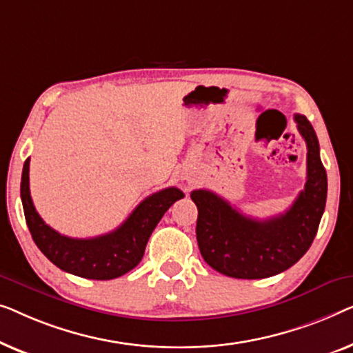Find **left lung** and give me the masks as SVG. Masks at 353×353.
<instances>
[{"instance_id":"obj_1","label":"left lung","mask_w":353,"mask_h":353,"mask_svg":"<svg viewBox=\"0 0 353 353\" xmlns=\"http://www.w3.org/2000/svg\"><path fill=\"white\" fill-rule=\"evenodd\" d=\"M307 143V182L290 210L257 221L241 214L214 192L193 190L198 208L196 241L206 264L222 275L245 280L274 276L294 265L309 250L323 216L327 179L310 121L296 115Z\"/></svg>"}]
</instances>
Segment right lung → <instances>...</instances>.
Returning <instances> with one entry per match:
<instances>
[{"mask_svg":"<svg viewBox=\"0 0 353 353\" xmlns=\"http://www.w3.org/2000/svg\"><path fill=\"white\" fill-rule=\"evenodd\" d=\"M28 171L30 158L23 163L21 198L33 241L59 269L89 280H113L132 270L141 262L148 238L163 214L183 198L179 188L168 187L147 196L113 232L96 238H70L49 227L34 210Z\"/></svg>","mask_w":353,"mask_h":353,"instance_id":"add662e5","label":"right lung"}]
</instances>
